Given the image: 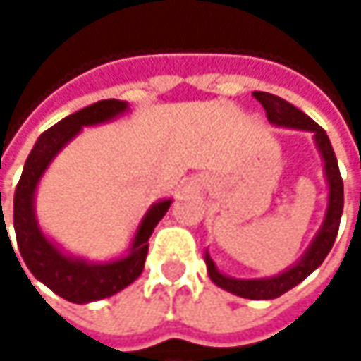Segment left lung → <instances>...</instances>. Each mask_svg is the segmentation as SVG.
Listing matches in <instances>:
<instances>
[{
  "label": "left lung",
  "mask_w": 361,
  "mask_h": 361,
  "mask_svg": "<svg viewBox=\"0 0 361 361\" xmlns=\"http://www.w3.org/2000/svg\"><path fill=\"white\" fill-rule=\"evenodd\" d=\"M253 96H255L257 102L265 108V114H267V120L271 124L313 132L315 145H317L322 157H324V162H326V176L327 185H329V202H327L326 221H324L322 229L317 233V237L310 245V249L305 251V255L299 259V263H295L291 269L283 271L281 275H275V277H269V279H235V277H227V275L216 271L215 263L209 257V253L204 255V263H207V269H209V277L221 289L231 291V293H235L239 298L275 299L287 293L289 289H293L298 283H301L310 273H313L324 263L327 253L331 251L334 241L338 237V231H340L341 213H343V180H341L340 166H338V159L334 154L331 142L327 138L326 130L317 122H313L307 114H303L299 108L289 104L287 100L279 98V96H273L269 92H253Z\"/></svg>",
  "instance_id": "1"
}]
</instances>
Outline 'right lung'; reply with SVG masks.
Here are the masks:
<instances>
[{"instance_id":"1","label":"right lung","mask_w":361,"mask_h":361,"mask_svg":"<svg viewBox=\"0 0 361 361\" xmlns=\"http://www.w3.org/2000/svg\"><path fill=\"white\" fill-rule=\"evenodd\" d=\"M124 110H126V102L122 100H100L96 104L66 116L58 124L48 128L37 138V142L25 160L23 173L13 195V229H16L18 247L27 269L32 271L35 279L48 285L54 293H58L60 298L68 299L72 303H90V301L110 298L122 291L124 287H128L132 281H136L145 269L148 239L171 207V201H160L154 207H150V211L146 213L140 227L136 231L130 253L118 261H110L102 265H92L82 259L63 255L54 243H49L44 237V233L35 223V187L51 159L60 152V148L66 142H70L78 132L82 130V126L106 122L122 114Z\"/></svg>"}]
</instances>
